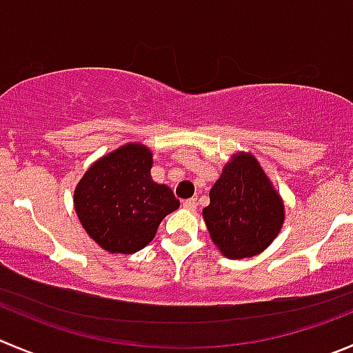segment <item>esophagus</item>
<instances>
[{"label":"esophagus","mask_w":353,"mask_h":353,"mask_svg":"<svg viewBox=\"0 0 353 353\" xmlns=\"http://www.w3.org/2000/svg\"><path fill=\"white\" fill-rule=\"evenodd\" d=\"M182 206L185 208V210H189V211H196L197 201L196 199H187V201H183Z\"/></svg>","instance_id":"34e87169"}]
</instances>
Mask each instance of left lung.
Wrapping results in <instances>:
<instances>
[{
    "instance_id": "obj_1",
    "label": "left lung",
    "mask_w": 353,
    "mask_h": 353,
    "mask_svg": "<svg viewBox=\"0 0 353 353\" xmlns=\"http://www.w3.org/2000/svg\"><path fill=\"white\" fill-rule=\"evenodd\" d=\"M211 241L225 258L260 254L279 236L286 211L263 168L251 152L232 154L203 210Z\"/></svg>"
}]
</instances>
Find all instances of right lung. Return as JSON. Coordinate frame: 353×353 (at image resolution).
Here are the masks:
<instances>
[{
  "label": "right lung",
  "mask_w": 353,
  "mask_h": 353,
  "mask_svg": "<svg viewBox=\"0 0 353 353\" xmlns=\"http://www.w3.org/2000/svg\"><path fill=\"white\" fill-rule=\"evenodd\" d=\"M152 150L130 142L97 159L74 189V210L83 229L102 250L132 254L156 237L180 201L150 176Z\"/></svg>",
  "instance_id": "add662e5"
}]
</instances>
